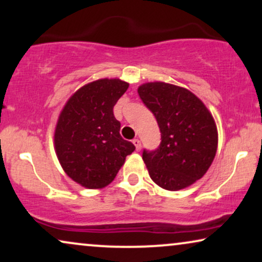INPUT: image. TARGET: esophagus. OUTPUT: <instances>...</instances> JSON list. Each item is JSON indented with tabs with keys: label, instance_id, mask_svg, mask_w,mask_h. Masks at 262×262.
I'll list each match as a JSON object with an SVG mask.
<instances>
[{
	"label": "esophagus",
	"instance_id": "1",
	"mask_svg": "<svg viewBox=\"0 0 262 262\" xmlns=\"http://www.w3.org/2000/svg\"><path fill=\"white\" fill-rule=\"evenodd\" d=\"M132 143H134V144H135L136 150H137V151H139V150H141V148H142V143H141V141H139L138 138H135L134 141H132Z\"/></svg>",
	"mask_w": 262,
	"mask_h": 262
}]
</instances>
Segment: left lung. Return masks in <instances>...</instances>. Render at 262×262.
Listing matches in <instances>:
<instances>
[{
    "label": "left lung",
    "mask_w": 262,
    "mask_h": 262,
    "mask_svg": "<svg viewBox=\"0 0 262 262\" xmlns=\"http://www.w3.org/2000/svg\"><path fill=\"white\" fill-rule=\"evenodd\" d=\"M161 131L156 150H143L150 178L168 191L186 188L202 179L216 156L218 132L202 100L179 85L149 82L138 87Z\"/></svg>",
    "instance_id": "1"
}]
</instances>
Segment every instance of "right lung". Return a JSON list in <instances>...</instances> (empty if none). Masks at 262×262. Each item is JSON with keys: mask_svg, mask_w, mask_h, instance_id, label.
<instances>
[{"mask_svg": "<svg viewBox=\"0 0 262 262\" xmlns=\"http://www.w3.org/2000/svg\"><path fill=\"white\" fill-rule=\"evenodd\" d=\"M119 78H101L75 92L59 114L55 149L69 178L85 188H102L114 180L136 149L121 137L113 107L127 91Z\"/></svg>", "mask_w": 262, "mask_h": 262, "instance_id": "add662e5", "label": "right lung"}]
</instances>
